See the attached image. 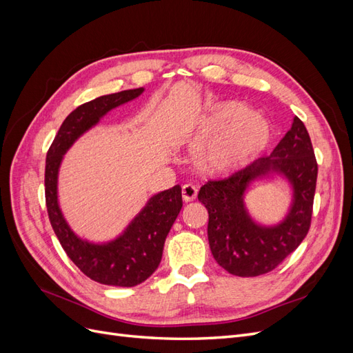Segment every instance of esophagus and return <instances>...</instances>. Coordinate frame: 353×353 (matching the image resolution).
<instances>
[{
	"instance_id": "1",
	"label": "esophagus",
	"mask_w": 353,
	"mask_h": 353,
	"mask_svg": "<svg viewBox=\"0 0 353 353\" xmlns=\"http://www.w3.org/2000/svg\"><path fill=\"white\" fill-rule=\"evenodd\" d=\"M181 197H183V200H184L185 203L193 201V200L197 197V190H196V187L191 185V184H185V185L183 187V190H181Z\"/></svg>"
}]
</instances>
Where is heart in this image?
I'll list each match as a JSON object with an SVG mask.
<instances>
[{
    "instance_id": "1",
    "label": "heart",
    "mask_w": 353,
    "mask_h": 353,
    "mask_svg": "<svg viewBox=\"0 0 353 353\" xmlns=\"http://www.w3.org/2000/svg\"><path fill=\"white\" fill-rule=\"evenodd\" d=\"M193 165L206 176H227L249 165L270 140V131L258 113L239 101H221L203 117Z\"/></svg>"
}]
</instances>
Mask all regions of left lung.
I'll return each mask as SVG.
<instances>
[{
    "instance_id": "obj_1",
    "label": "left lung",
    "mask_w": 353,
    "mask_h": 353,
    "mask_svg": "<svg viewBox=\"0 0 353 353\" xmlns=\"http://www.w3.org/2000/svg\"><path fill=\"white\" fill-rule=\"evenodd\" d=\"M318 165L303 122L292 128L272 153L223 181H209L199 201L209 213L208 239L213 258L239 276L272 271L297 249L311 225ZM281 179L291 187V205L279 223L265 226L250 216L243 199L254 182Z\"/></svg>"
}]
</instances>
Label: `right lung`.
I'll return each instance as SVG.
<instances>
[{
	"label": "right lung",
	"instance_id": "obj_1",
	"mask_svg": "<svg viewBox=\"0 0 353 353\" xmlns=\"http://www.w3.org/2000/svg\"><path fill=\"white\" fill-rule=\"evenodd\" d=\"M143 92V87L126 90L79 105L61 123L47 153L46 200L51 227L70 261L91 280L105 285L134 287L157 270L168 232L183 208L181 187L153 194L119 236L108 241H91L79 237L65 218L59 201V172L65 154L85 132L99 125L109 112Z\"/></svg>",
	"mask_w": 353,
	"mask_h": 353
}]
</instances>
